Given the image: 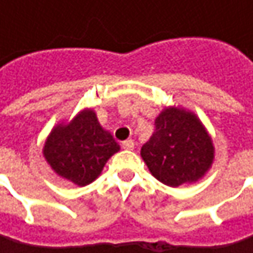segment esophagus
<instances>
[{
	"label": "esophagus",
	"instance_id": "1",
	"mask_svg": "<svg viewBox=\"0 0 253 253\" xmlns=\"http://www.w3.org/2000/svg\"><path fill=\"white\" fill-rule=\"evenodd\" d=\"M122 148L126 149V151H132L135 148V142L132 141V139H126V141L122 142Z\"/></svg>",
	"mask_w": 253,
	"mask_h": 253
}]
</instances>
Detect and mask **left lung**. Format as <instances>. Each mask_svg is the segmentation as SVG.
Returning a JSON list of instances; mask_svg holds the SVG:
<instances>
[{
	"instance_id": "left-lung-1",
	"label": "left lung",
	"mask_w": 253,
	"mask_h": 253,
	"mask_svg": "<svg viewBox=\"0 0 253 253\" xmlns=\"http://www.w3.org/2000/svg\"><path fill=\"white\" fill-rule=\"evenodd\" d=\"M141 156L156 179L170 187L196 183L211 168L214 146L197 115L180 107L165 108Z\"/></svg>"
}]
</instances>
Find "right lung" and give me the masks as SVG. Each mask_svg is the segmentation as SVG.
Listing matches in <instances>:
<instances>
[{
  "label": "right lung",
  "instance_id": "add662e5",
  "mask_svg": "<svg viewBox=\"0 0 253 253\" xmlns=\"http://www.w3.org/2000/svg\"><path fill=\"white\" fill-rule=\"evenodd\" d=\"M120 145L92 110L79 112L69 124L56 125L44 142L43 156L56 174L77 186L97 179Z\"/></svg>",
  "mask_w": 253,
  "mask_h": 253
}]
</instances>
